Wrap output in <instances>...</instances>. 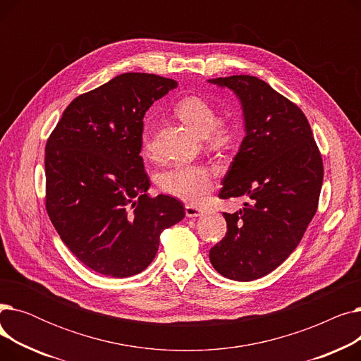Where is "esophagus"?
Returning <instances> with one entry per match:
<instances>
[{
  "instance_id": "34e87169",
  "label": "esophagus",
  "mask_w": 361,
  "mask_h": 361,
  "mask_svg": "<svg viewBox=\"0 0 361 361\" xmlns=\"http://www.w3.org/2000/svg\"><path fill=\"white\" fill-rule=\"evenodd\" d=\"M203 212L204 211L202 209V207H197V206H193V204H187L185 206V216H188V218L202 216Z\"/></svg>"
}]
</instances>
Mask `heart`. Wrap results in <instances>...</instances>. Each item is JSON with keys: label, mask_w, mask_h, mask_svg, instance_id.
I'll list each match as a JSON object with an SVG mask.
<instances>
[{"label": "heart", "mask_w": 361, "mask_h": 361, "mask_svg": "<svg viewBox=\"0 0 361 361\" xmlns=\"http://www.w3.org/2000/svg\"><path fill=\"white\" fill-rule=\"evenodd\" d=\"M176 114L199 136H204L212 145H224L233 136L231 127L219 121L216 108L196 94H188L176 104ZM142 150L145 155L155 154L154 133L149 126L142 130ZM161 190L177 199L199 203L211 193L214 173L200 164L174 162L165 168L158 177Z\"/></svg>", "instance_id": "b5f03b06"}]
</instances>
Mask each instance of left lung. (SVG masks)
I'll list each match as a JSON object with an SVG mask.
<instances>
[{
  "mask_svg": "<svg viewBox=\"0 0 361 361\" xmlns=\"http://www.w3.org/2000/svg\"><path fill=\"white\" fill-rule=\"evenodd\" d=\"M211 82L238 94L247 131L218 197L244 195L250 202L224 212L226 234L209 259L222 276L253 281L276 269L305 235L317 211L324 161L305 112L267 82L247 74Z\"/></svg>",
  "mask_w": 361,
  "mask_h": 361,
  "instance_id": "1",
  "label": "left lung"
}]
</instances>
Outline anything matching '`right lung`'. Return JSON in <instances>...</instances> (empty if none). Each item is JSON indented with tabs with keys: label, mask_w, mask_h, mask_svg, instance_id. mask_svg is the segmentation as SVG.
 Returning <instances> with one entry per match:
<instances>
[{
	"label": "right lung",
	"mask_w": 361,
	"mask_h": 361,
	"mask_svg": "<svg viewBox=\"0 0 361 361\" xmlns=\"http://www.w3.org/2000/svg\"><path fill=\"white\" fill-rule=\"evenodd\" d=\"M174 87L157 74H120L74 98L47 140L48 216L70 252L101 275L146 269L161 233L184 218L176 197L146 195L140 157L145 114Z\"/></svg>",
	"instance_id": "add662e5"
}]
</instances>
